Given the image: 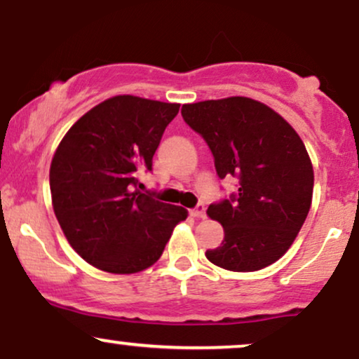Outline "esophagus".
<instances>
[{"instance_id":"obj_1","label":"esophagus","mask_w":359,"mask_h":359,"mask_svg":"<svg viewBox=\"0 0 359 359\" xmlns=\"http://www.w3.org/2000/svg\"><path fill=\"white\" fill-rule=\"evenodd\" d=\"M191 216H194V217H201V219H203V217H205V208H204V204H197L196 208L191 209Z\"/></svg>"}]
</instances>
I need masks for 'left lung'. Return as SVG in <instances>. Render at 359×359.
Segmentation results:
<instances>
[{"mask_svg": "<svg viewBox=\"0 0 359 359\" xmlns=\"http://www.w3.org/2000/svg\"><path fill=\"white\" fill-rule=\"evenodd\" d=\"M182 118L211 148L217 175L238 179V194L208 208L224 240L205 257L231 271L275 263L312 204L314 170L297 131L277 111L243 96L184 104Z\"/></svg>", "mask_w": 359, "mask_h": 359, "instance_id": "8db88e82", "label": "left lung"}]
</instances>
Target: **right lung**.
I'll return each instance as SVG.
<instances>
[{
  "instance_id": "right-lung-1",
  "label": "right lung",
  "mask_w": 359,
  "mask_h": 359,
  "mask_svg": "<svg viewBox=\"0 0 359 359\" xmlns=\"http://www.w3.org/2000/svg\"><path fill=\"white\" fill-rule=\"evenodd\" d=\"M180 104L114 96L81 116L50 163L52 205L76 253L109 273H138L162 257L187 217L137 189Z\"/></svg>"
}]
</instances>
